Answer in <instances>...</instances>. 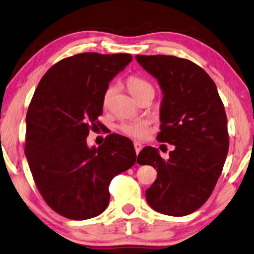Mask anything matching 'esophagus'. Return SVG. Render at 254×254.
I'll list each match as a JSON object with an SVG mask.
<instances>
[{"instance_id": "34e87169", "label": "esophagus", "mask_w": 254, "mask_h": 254, "mask_svg": "<svg viewBox=\"0 0 254 254\" xmlns=\"http://www.w3.org/2000/svg\"><path fill=\"white\" fill-rule=\"evenodd\" d=\"M142 147H143V145L140 142H134V149H135L136 154H139V152L142 150Z\"/></svg>"}]
</instances>
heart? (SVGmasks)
I'll list each match as a JSON object with an SVG mask.
<instances>
[{
    "instance_id": "b5f03b06",
    "label": "heart",
    "mask_w": 254,
    "mask_h": 254,
    "mask_svg": "<svg viewBox=\"0 0 254 254\" xmlns=\"http://www.w3.org/2000/svg\"><path fill=\"white\" fill-rule=\"evenodd\" d=\"M127 89L130 91V93L134 96L135 99L139 98L142 94L146 93V92H154L153 86H152L151 83L147 82L146 80L142 79L140 76L136 75H131L127 77ZM117 92V86L115 85H110L107 90H105L102 99L103 107L107 108L109 103L111 102L113 95ZM121 131L131 137H135V139H143L146 135L147 133V127L144 122L142 121H131L123 123L121 127Z\"/></svg>"
}]
</instances>
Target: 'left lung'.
Instances as JSON below:
<instances>
[{"mask_svg": "<svg viewBox=\"0 0 254 254\" xmlns=\"http://www.w3.org/2000/svg\"><path fill=\"white\" fill-rule=\"evenodd\" d=\"M136 61L158 80L160 142L175 147L169 159L146 146L139 164H150L158 177L145 191L146 202L160 213L183 216L209 199L229 151L228 120L215 83L203 68L172 55H136Z\"/></svg>", "mask_w": 254, "mask_h": 254, "instance_id": "8db88e82", "label": "left lung"}]
</instances>
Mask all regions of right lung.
I'll list each match as a JSON object with an SVG mask.
<instances>
[{
  "label": "right lung",
  "instance_id": "add662e5",
  "mask_svg": "<svg viewBox=\"0 0 254 254\" xmlns=\"http://www.w3.org/2000/svg\"><path fill=\"white\" fill-rule=\"evenodd\" d=\"M132 61L127 53H81L63 59L40 81L26 114L25 155L36 187L51 209L72 220L107 209L112 179L135 163L131 140L110 134L89 147L100 126L109 83Z\"/></svg>",
  "mask_w": 254,
  "mask_h": 254
}]
</instances>
